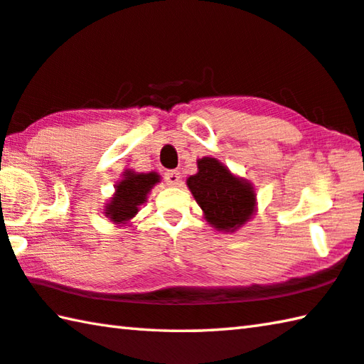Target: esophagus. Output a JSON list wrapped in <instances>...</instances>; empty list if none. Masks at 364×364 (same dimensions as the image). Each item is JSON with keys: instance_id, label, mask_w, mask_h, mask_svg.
Masks as SVG:
<instances>
[{"instance_id": "34e87169", "label": "esophagus", "mask_w": 364, "mask_h": 364, "mask_svg": "<svg viewBox=\"0 0 364 364\" xmlns=\"http://www.w3.org/2000/svg\"><path fill=\"white\" fill-rule=\"evenodd\" d=\"M164 180L167 181V184H170V186H176V184H180L181 175H180V171H176V170H170V171H167V173H165Z\"/></svg>"}]
</instances>
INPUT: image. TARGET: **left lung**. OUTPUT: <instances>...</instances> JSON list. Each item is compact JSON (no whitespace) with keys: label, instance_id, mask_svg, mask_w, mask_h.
<instances>
[{"label":"left lung","instance_id":"8db88e82","mask_svg":"<svg viewBox=\"0 0 364 364\" xmlns=\"http://www.w3.org/2000/svg\"><path fill=\"white\" fill-rule=\"evenodd\" d=\"M199 171L188 178V188L203 210L205 218L218 230L239 229L255 211L253 186L234 176L215 157L197 161Z\"/></svg>","mask_w":364,"mask_h":364}]
</instances>
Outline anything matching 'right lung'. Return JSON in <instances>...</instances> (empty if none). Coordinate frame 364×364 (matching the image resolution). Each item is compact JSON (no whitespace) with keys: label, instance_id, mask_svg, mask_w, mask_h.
<instances>
[{"label":"right lung","instance_id":"1","mask_svg":"<svg viewBox=\"0 0 364 364\" xmlns=\"http://www.w3.org/2000/svg\"><path fill=\"white\" fill-rule=\"evenodd\" d=\"M157 181L159 175L154 171L151 173L125 171L124 180L116 186V194L105 210V215L116 224L127 223L136 215L138 207L146 202L148 193Z\"/></svg>","mask_w":364,"mask_h":364}]
</instances>
